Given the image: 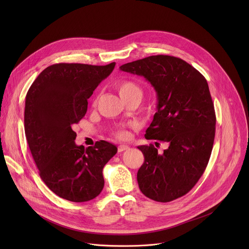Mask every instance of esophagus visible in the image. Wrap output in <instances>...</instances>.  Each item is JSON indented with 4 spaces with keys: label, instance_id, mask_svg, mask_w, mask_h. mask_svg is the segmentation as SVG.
Segmentation results:
<instances>
[{
    "label": "esophagus",
    "instance_id": "34e87169",
    "mask_svg": "<svg viewBox=\"0 0 249 249\" xmlns=\"http://www.w3.org/2000/svg\"><path fill=\"white\" fill-rule=\"evenodd\" d=\"M128 149H129V146H127V145H120L118 147V152L121 153V152H124V151L128 150Z\"/></svg>",
    "mask_w": 249,
    "mask_h": 249
}]
</instances>
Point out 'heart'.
I'll return each mask as SVG.
<instances>
[{"label": "heart", "instance_id": "heart-1", "mask_svg": "<svg viewBox=\"0 0 249 249\" xmlns=\"http://www.w3.org/2000/svg\"><path fill=\"white\" fill-rule=\"evenodd\" d=\"M116 89L118 90L120 96L125 100L127 98L133 96H142V88L134 81L131 80H123L116 84ZM127 133L124 131H120L117 133V136L120 138H126Z\"/></svg>", "mask_w": 249, "mask_h": 249}]
</instances>
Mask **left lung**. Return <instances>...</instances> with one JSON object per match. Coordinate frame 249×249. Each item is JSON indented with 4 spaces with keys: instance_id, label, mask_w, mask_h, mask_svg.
Here are the masks:
<instances>
[{
    "instance_id": "obj_1",
    "label": "left lung",
    "mask_w": 249,
    "mask_h": 249,
    "mask_svg": "<svg viewBox=\"0 0 249 249\" xmlns=\"http://www.w3.org/2000/svg\"><path fill=\"white\" fill-rule=\"evenodd\" d=\"M120 70L144 77L157 92V112L145 138L169 146L162 155L152 144L138 147L145 161L137 180L148 198L170 202L195 186L212 153L216 114L208 83L187 62L168 55L127 63Z\"/></svg>"
}]
</instances>
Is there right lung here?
<instances>
[{"label":"right lung","mask_w":249,"mask_h":249,"mask_svg":"<svg viewBox=\"0 0 249 249\" xmlns=\"http://www.w3.org/2000/svg\"><path fill=\"white\" fill-rule=\"evenodd\" d=\"M105 66L60 63L39 74L25 97L24 131L32 158L48 188L72 202H87L102 191V169L117 153L106 141L77 146L73 125L86 115L88 99L107 78Z\"/></svg>","instance_id":"add662e5"}]
</instances>
